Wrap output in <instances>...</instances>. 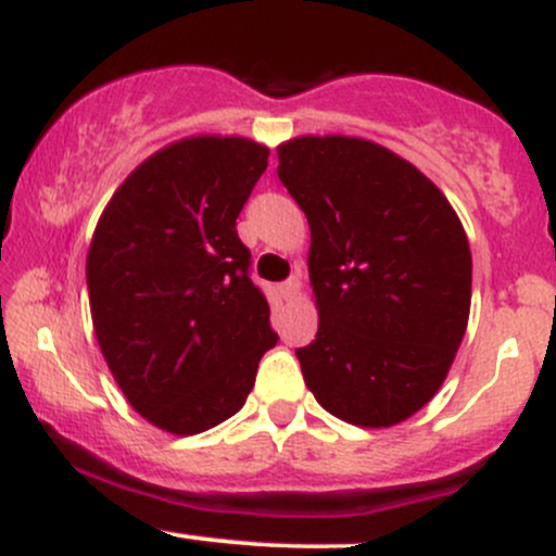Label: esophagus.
I'll use <instances>...</instances> for the list:
<instances>
[{"label": "esophagus", "instance_id": "34e87169", "mask_svg": "<svg viewBox=\"0 0 556 556\" xmlns=\"http://www.w3.org/2000/svg\"><path fill=\"white\" fill-rule=\"evenodd\" d=\"M298 290H300V279L298 277H290V279H285L282 285H279V295H282L285 300H292L298 295Z\"/></svg>", "mask_w": 556, "mask_h": 556}]
</instances>
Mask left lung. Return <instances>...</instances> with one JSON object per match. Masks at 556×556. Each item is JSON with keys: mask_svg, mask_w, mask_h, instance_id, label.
<instances>
[{"mask_svg": "<svg viewBox=\"0 0 556 556\" xmlns=\"http://www.w3.org/2000/svg\"><path fill=\"white\" fill-rule=\"evenodd\" d=\"M277 175L311 225L316 340L295 355L355 426L410 418L442 387L470 314V248L429 177L363 138H295Z\"/></svg>", "mask_w": 556, "mask_h": 556, "instance_id": "obj_1", "label": "left lung"}]
</instances>
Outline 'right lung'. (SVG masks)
I'll return each instance as SVG.
<instances>
[{"label": "right lung", "instance_id": "right-lung-1", "mask_svg": "<svg viewBox=\"0 0 556 556\" xmlns=\"http://www.w3.org/2000/svg\"><path fill=\"white\" fill-rule=\"evenodd\" d=\"M266 159L245 138L172 143L119 185L96 225V340L127 402L169 433L235 416L279 340L235 227Z\"/></svg>", "mask_w": 556, "mask_h": 556}]
</instances>
